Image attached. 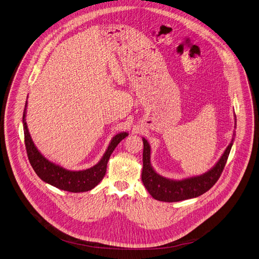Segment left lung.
Wrapping results in <instances>:
<instances>
[{
	"mask_svg": "<svg viewBox=\"0 0 259 259\" xmlns=\"http://www.w3.org/2000/svg\"><path fill=\"white\" fill-rule=\"evenodd\" d=\"M236 117V116H235ZM235 128H237V119L235 118ZM235 131L233 134V139L230 145L225 150L224 154L221 156L216 164L209 169L207 172L191 177L187 179L175 180L166 179L153 168L151 164V147L148 141L143 138L144 151H143V171L142 181L153 196V198L162 202H179L182 200L191 199L198 197L208 191L219 179L220 176L225 167L228 157L230 155L232 146L234 144Z\"/></svg>",
	"mask_w": 259,
	"mask_h": 259,
	"instance_id": "obj_1",
	"label": "left lung"
}]
</instances>
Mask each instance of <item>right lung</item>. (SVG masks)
<instances>
[{
  "label": "right lung",
  "mask_w": 259,
  "mask_h": 259,
  "mask_svg": "<svg viewBox=\"0 0 259 259\" xmlns=\"http://www.w3.org/2000/svg\"><path fill=\"white\" fill-rule=\"evenodd\" d=\"M26 106L27 101L25 102L22 116L24 143L29 162L40 179H42L44 182L50 185L59 188L61 190L74 193L84 192L95 188L103 179L106 171L107 161L111 154L113 153L114 149L122 140L128 136V133L121 132L116 134L110 141L105 153L96 165L82 170H69L59 164H56L50 161L49 159H46L35 147L33 141L30 137L25 120Z\"/></svg>",
  "instance_id": "obj_1"
}]
</instances>
